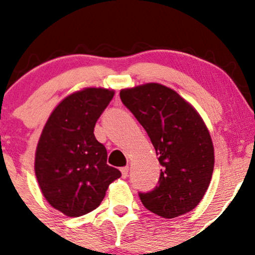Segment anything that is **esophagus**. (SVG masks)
Here are the masks:
<instances>
[{
    "label": "esophagus",
    "instance_id": "esophagus-1",
    "mask_svg": "<svg viewBox=\"0 0 255 255\" xmlns=\"http://www.w3.org/2000/svg\"><path fill=\"white\" fill-rule=\"evenodd\" d=\"M128 172H129V167H123L121 168V173H122V177L123 178H127L128 177Z\"/></svg>",
    "mask_w": 255,
    "mask_h": 255
}]
</instances>
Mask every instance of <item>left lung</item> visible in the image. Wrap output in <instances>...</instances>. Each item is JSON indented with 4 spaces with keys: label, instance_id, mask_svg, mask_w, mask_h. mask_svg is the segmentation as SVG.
Returning a JSON list of instances; mask_svg holds the SVG:
<instances>
[{
    "label": "left lung",
    "instance_id": "8db88e82",
    "mask_svg": "<svg viewBox=\"0 0 255 255\" xmlns=\"http://www.w3.org/2000/svg\"><path fill=\"white\" fill-rule=\"evenodd\" d=\"M122 103L146 130L158 155V185L139 194L142 205L167 219L195 208L214 169V146L197 110L169 87L145 83L120 92Z\"/></svg>",
    "mask_w": 255,
    "mask_h": 255
}]
</instances>
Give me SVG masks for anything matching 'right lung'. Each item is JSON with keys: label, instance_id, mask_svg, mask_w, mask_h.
Segmentation results:
<instances>
[{"label": "right lung", "instance_id": "1", "mask_svg": "<svg viewBox=\"0 0 255 255\" xmlns=\"http://www.w3.org/2000/svg\"><path fill=\"white\" fill-rule=\"evenodd\" d=\"M115 91L87 87L74 92L49 115L35 153V174L42 195L68 217L94 211L119 169L106 164L105 146L94 136V126Z\"/></svg>", "mask_w": 255, "mask_h": 255}]
</instances>
